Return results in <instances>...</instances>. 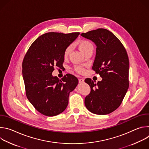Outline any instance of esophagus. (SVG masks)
Segmentation results:
<instances>
[{"mask_svg": "<svg viewBox=\"0 0 149 149\" xmlns=\"http://www.w3.org/2000/svg\"><path fill=\"white\" fill-rule=\"evenodd\" d=\"M84 82V79L83 78L79 79V83H82V82Z\"/></svg>", "mask_w": 149, "mask_h": 149, "instance_id": "34e87169", "label": "esophagus"}]
</instances>
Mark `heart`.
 <instances>
[{
	"mask_svg": "<svg viewBox=\"0 0 149 149\" xmlns=\"http://www.w3.org/2000/svg\"><path fill=\"white\" fill-rule=\"evenodd\" d=\"M78 45L79 48L84 52V54L87 52L88 51L94 48V47H93L91 42L90 41H89L88 40H87V39H81V40H80L78 42ZM71 50H72L71 45L68 46L65 49L64 52H63V57H64L65 58H67L69 56L70 54L71 53ZM74 70L79 73H82L84 71V68L81 66H75L74 67Z\"/></svg>",
	"mask_w": 149,
	"mask_h": 149,
	"instance_id": "obj_1",
	"label": "heart"
}]
</instances>
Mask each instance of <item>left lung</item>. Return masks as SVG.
I'll return each instance as SVG.
<instances>
[{"label": "left lung", "mask_w": 149, "mask_h": 149, "mask_svg": "<svg viewBox=\"0 0 149 149\" xmlns=\"http://www.w3.org/2000/svg\"><path fill=\"white\" fill-rule=\"evenodd\" d=\"M81 35L96 45L92 69L102 78L97 83L85 79L91 88L85 105L94 114H110L118 108L129 87L128 55L120 40L107 29L99 28Z\"/></svg>", "instance_id": "left-lung-1"}]
</instances>
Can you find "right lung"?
<instances>
[{
  "mask_svg": "<svg viewBox=\"0 0 149 149\" xmlns=\"http://www.w3.org/2000/svg\"><path fill=\"white\" fill-rule=\"evenodd\" d=\"M79 32H48L38 37L28 49L22 62V75L26 97L42 114L52 117L64 111L70 92L78 83L72 74L61 79L53 77L55 67L61 68L63 52Z\"/></svg>",
  "mask_w": 149,
  "mask_h": 149,
  "instance_id": "obj_1",
  "label": "right lung"
}]
</instances>
